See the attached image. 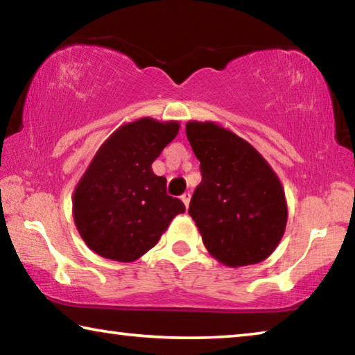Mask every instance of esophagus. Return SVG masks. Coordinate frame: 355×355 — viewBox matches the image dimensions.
<instances>
[{"instance_id":"obj_1","label":"esophagus","mask_w":355,"mask_h":355,"mask_svg":"<svg viewBox=\"0 0 355 355\" xmlns=\"http://www.w3.org/2000/svg\"><path fill=\"white\" fill-rule=\"evenodd\" d=\"M182 200L184 203V207L188 208L189 207V202H191V194H189V192H184V194L182 196Z\"/></svg>"}]
</instances>
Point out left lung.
<instances>
[{
  "instance_id": "8db88e82",
  "label": "left lung",
  "mask_w": 355,
  "mask_h": 355,
  "mask_svg": "<svg viewBox=\"0 0 355 355\" xmlns=\"http://www.w3.org/2000/svg\"><path fill=\"white\" fill-rule=\"evenodd\" d=\"M186 136L202 172L189 216L207 250L232 268L266 260L284 236L288 218L272 167L248 141L214 122H188Z\"/></svg>"
}]
</instances>
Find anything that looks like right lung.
I'll use <instances>...</instances> for the list:
<instances>
[{
	"instance_id": "add662e5",
	"label": "right lung",
	"mask_w": 355,
	"mask_h": 355,
	"mask_svg": "<svg viewBox=\"0 0 355 355\" xmlns=\"http://www.w3.org/2000/svg\"><path fill=\"white\" fill-rule=\"evenodd\" d=\"M178 128L175 120L137 119L114 131L95 153L73 192L75 225L95 254L135 261L184 213L183 202L167 196L166 178L152 171Z\"/></svg>"
}]
</instances>
